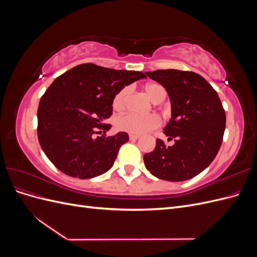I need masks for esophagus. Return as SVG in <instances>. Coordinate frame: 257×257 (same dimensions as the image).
Here are the masks:
<instances>
[{
    "label": "esophagus",
    "instance_id": "1",
    "mask_svg": "<svg viewBox=\"0 0 257 257\" xmlns=\"http://www.w3.org/2000/svg\"><path fill=\"white\" fill-rule=\"evenodd\" d=\"M128 137H130L131 141H133V142L137 141V139L139 138V136H138V135H135V134H128Z\"/></svg>",
    "mask_w": 257,
    "mask_h": 257
}]
</instances>
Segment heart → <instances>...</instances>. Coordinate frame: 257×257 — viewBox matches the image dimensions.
<instances>
[{"label": "heart", "instance_id": "b5f03b06", "mask_svg": "<svg viewBox=\"0 0 257 257\" xmlns=\"http://www.w3.org/2000/svg\"><path fill=\"white\" fill-rule=\"evenodd\" d=\"M131 88L124 87L121 89L112 100V107L115 110H122L126 105V99L130 94ZM146 92L149 95L153 103H157L161 99H164L166 96L165 89L160 84L149 83L146 85ZM161 120L158 115L149 114V115H139L133 112H128L119 116L116 120V126L121 131L127 132L131 134L141 135L148 133L154 128L160 126Z\"/></svg>", "mask_w": 257, "mask_h": 257}]
</instances>
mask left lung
Masks as SVG:
<instances>
[{
  "instance_id": "left-lung-1",
  "label": "left lung",
  "mask_w": 257,
  "mask_h": 257,
  "mask_svg": "<svg viewBox=\"0 0 257 257\" xmlns=\"http://www.w3.org/2000/svg\"><path fill=\"white\" fill-rule=\"evenodd\" d=\"M146 75L162 84L172 105L164 134L176 138L166 147L157 139L145 154L146 168L166 181H185L206 169L220 150L226 116L216 91L200 75L178 69H159Z\"/></svg>"
}]
</instances>
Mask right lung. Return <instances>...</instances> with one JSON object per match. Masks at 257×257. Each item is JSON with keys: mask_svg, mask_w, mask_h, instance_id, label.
I'll return each instance as SVG.
<instances>
[{"mask_svg": "<svg viewBox=\"0 0 257 257\" xmlns=\"http://www.w3.org/2000/svg\"><path fill=\"white\" fill-rule=\"evenodd\" d=\"M146 78L142 72L80 64L62 74L42 96L37 110L38 142L52 164L67 176L90 179L109 170L125 132L106 136L112 100L121 89ZM100 132H98V130ZM103 131L104 135L95 137Z\"/></svg>", "mask_w": 257, "mask_h": 257, "instance_id": "1", "label": "right lung"}]
</instances>
